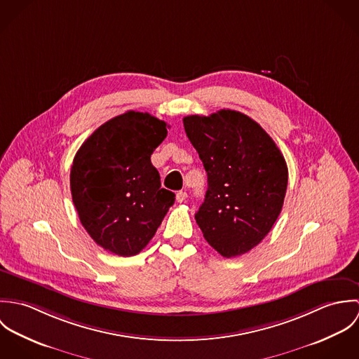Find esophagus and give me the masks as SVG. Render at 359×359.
<instances>
[{"label":"esophagus","instance_id":"34e87169","mask_svg":"<svg viewBox=\"0 0 359 359\" xmlns=\"http://www.w3.org/2000/svg\"><path fill=\"white\" fill-rule=\"evenodd\" d=\"M187 198H188V194H187L185 191H180V192H177V202L182 203V202H185V201H187Z\"/></svg>","mask_w":359,"mask_h":359}]
</instances>
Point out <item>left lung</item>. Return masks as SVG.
I'll return each instance as SVG.
<instances>
[{
    "label": "left lung",
    "mask_w": 359,
    "mask_h": 359,
    "mask_svg": "<svg viewBox=\"0 0 359 359\" xmlns=\"http://www.w3.org/2000/svg\"><path fill=\"white\" fill-rule=\"evenodd\" d=\"M184 127L208 182L196 222L221 256H242L280 214L289 177L285 157L258 123L236 110L187 116Z\"/></svg>",
    "instance_id": "left-lung-1"
}]
</instances>
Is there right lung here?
<instances>
[{
	"label": "right lung",
	"mask_w": 359,
	"mask_h": 359,
	"mask_svg": "<svg viewBox=\"0 0 359 359\" xmlns=\"http://www.w3.org/2000/svg\"><path fill=\"white\" fill-rule=\"evenodd\" d=\"M167 127L149 113L130 110L97 128L74 156L73 203L88 235L110 253L138 255L174 205L175 195L161 188L151 161Z\"/></svg>",
	"instance_id": "right-lung-1"
}]
</instances>
